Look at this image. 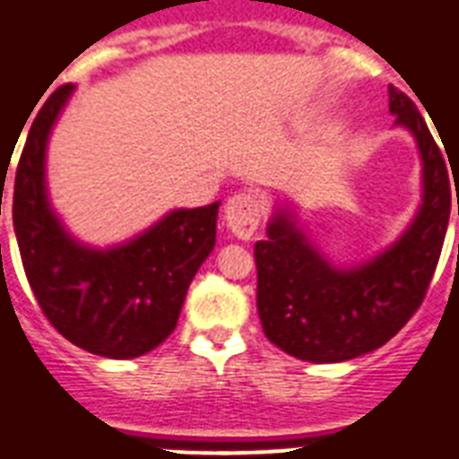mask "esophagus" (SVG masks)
Returning <instances> with one entry per match:
<instances>
[{"label":"esophagus","instance_id":"esophagus-1","mask_svg":"<svg viewBox=\"0 0 459 459\" xmlns=\"http://www.w3.org/2000/svg\"><path fill=\"white\" fill-rule=\"evenodd\" d=\"M223 219L233 236H238L240 240H250L257 230L259 219H262V204L252 193H238L226 204Z\"/></svg>","mask_w":459,"mask_h":459}]
</instances>
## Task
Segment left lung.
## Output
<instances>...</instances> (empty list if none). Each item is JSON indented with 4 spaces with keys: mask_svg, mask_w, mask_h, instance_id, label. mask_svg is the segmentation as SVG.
Segmentation results:
<instances>
[{
    "mask_svg": "<svg viewBox=\"0 0 459 459\" xmlns=\"http://www.w3.org/2000/svg\"><path fill=\"white\" fill-rule=\"evenodd\" d=\"M388 109L414 138L421 161V202L398 240L367 262L335 264L307 236L298 212L276 204L266 240L255 245L264 335L305 362H345L391 341L421 305L441 257L453 169L420 109L393 85Z\"/></svg>",
    "mask_w": 459,
    "mask_h": 459,
    "instance_id": "1",
    "label": "left lung"
}]
</instances>
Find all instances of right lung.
<instances>
[{"mask_svg": "<svg viewBox=\"0 0 459 459\" xmlns=\"http://www.w3.org/2000/svg\"><path fill=\"white\" fill-rule=\"evenodd\" d=\"M74 90H56L28 131L13 183V230L28 283L52 326L92 355L131 359L173 333L187 286L214 250L221 202L171 209L109 247L81 243L47 190V145Z\"/></svg>", "mask_w": 459, "mask_h": 459, "instance_id": "add662e5", "label": "right lung"}]
</instances>
